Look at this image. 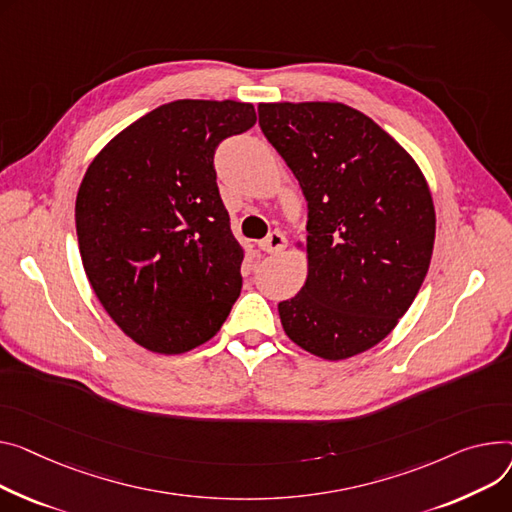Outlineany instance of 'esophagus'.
Segmentation results:
<instances>
[{"label":"esophagus","instance_id":"34e87169","mask_svg":"<svg viewBox=\"0 0 512 512\" xmlns=\"http://www.w3.org/2000/svg\"><path fill=\"white\" fill-rule=\"evenodd\" d=\"M286 245H288V241H286V236L280 230H274V232H271L267 238H263V241L259 243L261 251H265V253H282L286 249Z\"/></svg>","mask_w":512,"mask_h":512}]
</instances>
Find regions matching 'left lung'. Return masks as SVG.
<instances>
[{"instance_id": "1", "label": "left lung", "mask_w": 512, "mask_h": 512, "mask_svg": "<svg viewBox=\"0 0 512 512\" xmlns=\"http://www.w3.org/2000/svg\"><path fill=\"white\" fill-rule=\"evenodd\" d=\"M259 125L300 183L309 274L278 304L296 346L346 360L410 309L430 265L436 216L416 160L342 102H261Z\"/></svg>"}]
</instances>
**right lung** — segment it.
I'll return each mask as SVG.
<instances>
[{
	"label": "right lung",
	"mask_w": 512,
	"mask_h": 512,
	"mask_svg": "<svg viewBox=\"0 0 512 512\" xmlns=\"http://www.w3.org/2000/svg\"><path fill=\"white\" fill-rule=\"evenodd\" d=\"M257 121L249 102L175 100L125 127L76 197L88 282L135 344L183 354L214 337L243 288L214 152Z\"/></svg>",
	"instance_id": "obj_1"
}]
</instances>
